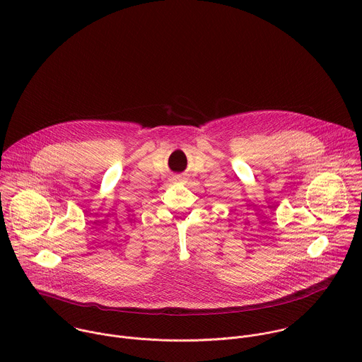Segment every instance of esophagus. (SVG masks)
<instances>
[{"mask_svg":"<svg viewBox=\"0 0 362 362\" xmlns=\"http://www.w3.org/2000/svg\"><path fill=\"white\" fill-rule=\"evenodd\" d=\"M173 179H175V182H179V180H182V176H180V175H176Z\"/></svg>","mask_w":362,"mask_h":362,"instance_id":"1","label":"esophagus"}]
</instances>
